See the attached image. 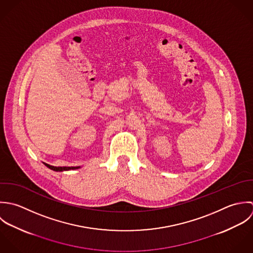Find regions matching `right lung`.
Listing matches in <instances>:
<instances>
[{
  "label": "right lung",
  "instance_id": "add662e5",
  "mask_svg": "<svg viewBox=\"0 0 253 253\" xmlns=\"http://www.w3.org/2000/svg\"><path fill=\"white\" fill-rule=\"evenodd\" d=\"M47 167H49L50 169L51 170H53V171H59V172H61V171H67V170H73V169H78L79 167H66V166H64V167H55V166H51L50 164H47V163H44Z\"/></svg>",
  "mask_w": 253,
  "mask_h": 253
}]
</instances>
